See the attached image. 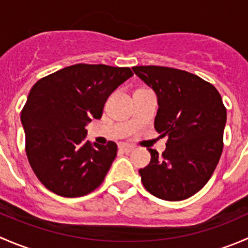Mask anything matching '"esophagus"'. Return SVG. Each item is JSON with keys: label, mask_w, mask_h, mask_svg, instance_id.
Segmentation results:
<instances>
[{"label": "esophagus", "mask_w": 248, "mask_h": 248, "mask_svg": "<svg viewBox=\"0 0 248 248\" xmlns=\"http://www.w3.org/2000/svg\"><path fill=\"white\" fill-rule=\"evenodd\" d=\"M134 149L133 145H129V144H119V150L120 151H124V152H131L132 150Z\"/></svg>", "instance_id": "esophagus-1"}]
</instances>
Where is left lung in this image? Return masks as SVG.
<instances>
[{
    "label": "left lung",
    "instance_id": "left-lung-1",
    "mask_svg": "<svg viewBox=\"0 0 248 248\" xmlns=\"http://www.w3.org/2000/svg\"><path fill=\"white\" fill-rule=\"evenodd\" d=\"M157 96L155 128L168 137L166 151L149 149L151 162L139 169L145 188L159 199L179 202L205 186L223 150L227 110L215 86L186 71L133 67Z\"/></svg>",
    "mask_w": 248,
    "mask_h": 248
}]
</instances>
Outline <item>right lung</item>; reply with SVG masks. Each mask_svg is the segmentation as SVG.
<instances>
[{"label":"right lung","mask_w":248,"mask_h":248,"mask_svg":"<svg viewBox=\"0 0 248 248\" xmlns=\"http://www.w3.org/2000/svg\"><path fill=\"white\" fill-rule=\"evenodd\" d=\"M132 76L127 67L79 63L33 85L21 124L30 166L49 191L74 198L103 182L117 146L90 144L86 126L101 119L108 97Z\"/></svg>","instance_id":"add662e5"}]
</instances>
